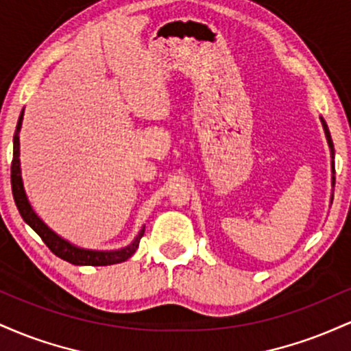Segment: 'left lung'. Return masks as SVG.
I'll list each match as a JSON object with an SVG mask.
<instances>
[{
    "label": "left lung",
    "mask_w": 351,
    "mask_h": 351,
    "mask_svg": "<svg viewBox=\"0 0 351 351\" xmlns=\"http://www.w3.org/2000/svg\"><path fill=\"white\" fill-rule=\"evenodd\" d=\"M322 125H324V130H325V135H327V142H328V147H330V152H332V158H335V148H333V142H332V136H330V132H328V127L327 123H325V120L322 119ZM332 170L335 171V165L332 163ZM335 180V178H333Z\"/></svg>",
    "instance_id": "8db88e82"
}]
</instances>
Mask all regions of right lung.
Returning <instances> with one entry per match:
<instances>
[{
    "instance_id": "right-lung-1",
    "label": "right lung",
    "mask_w": 351,
    "mask_h": 351,
    "mask_svg": "<svg viewBox=\"0 0 351 351\" xmlns=\"http://www.w3.org/2000/svg\"><path fill=\"white\" fill-rule=\"evenodd\" d=\"M23 123V112L19 115L18 125H16V134L13 138V162H11V188H13V198L18 208L19 215L31 228L38 232L39 237L44 241V244L51 249L56 256L60 259L67 261V263L75 264V265H112L119 264L127 261L128 257H132L138 249L140 239H142L145 229L138 232V236L135 237V241L128 247L120 249V251H112V252H104V251H87V249H80L72 245L67 241H64L62 237H59L54 231H51L46 224L39 219L38 215L31 208L29 201L26 198V193L23 188V180H21V168H19V130H21Z\"/></svg>"
}]
</instances>
